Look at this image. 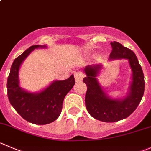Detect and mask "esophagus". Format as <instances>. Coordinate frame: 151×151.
I'll list each match as a JSON object with an SVG mask.
<instances>
[{"mask_svg": "<svg viewBox=\"0 0 151 151\" xmlns=\"http://www.w3.org/2000/svg\"><path fill=\"white\" fill-rule=\"evenodd\" d=\"M74 78L77 83L78 82H81L83 80V79L84 78V74L82 72H77L74 74Z\"/></svg>", "mask_w": 151, "mask_h": 151, "instance_id": "obj_1", "label": "esophagus"}]
</instances>
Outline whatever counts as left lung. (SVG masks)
<instances>
[{"label":"left lung","instance_id":"left-lung-1","mask_svg":"<svg viewBox=\"0 0 151 151\" xmlns=\"http://www.w3.org/2000/svg\"><path fill=\"white\" fill-rule=\"evenodd\" d=\"M111 45L112 52L108 60H128L132 71L126 96L113 99L105 93L96 77L102 69V64L86 66V77L83 79L87 86L85 102L88 112L94 119L105 122H117L129 116L141 102L145 91L144 74L134 52L118 42L114 41Z\"/></svg>","mask_w":151,"mask_h":151}]
</instances>
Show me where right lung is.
I'll use <instances>...</instances> for the list:
<instances>
[{
	"mask_svg": "<svg viewBox=\"0 0 151 151\" xmlns=\"http://www.w3.org/2000/svg\"><path fill=\"white\" fill-rule=\"evenodd\" d=\"M46 45L32 46L15 58L7 79L9 100L19 114L31 123L46 125L56 120L61 114L65 95L75 84L74 75L67 80H55L39 92L27 91L19 85V69L26 58L36 49H45Z\"/></svg>",
	"mask_w": 151,
	"mask_h": 151,
	"instance_id": "obj_1",
	"label": "right lung"
}]
</instances>
